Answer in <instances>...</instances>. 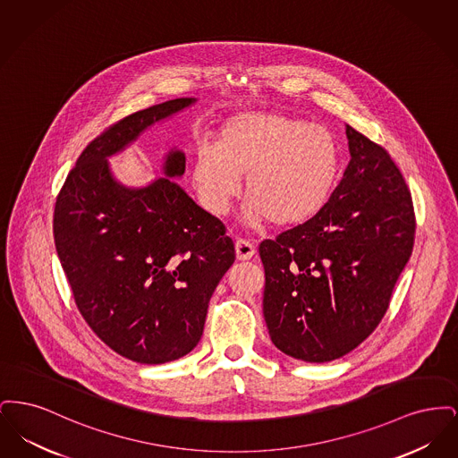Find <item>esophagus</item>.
<instances>
[{
    "label": "esophagus",
    "instance_id": "obj_1",
    "mask_svg": "<svg viewBox=\"0 0 458 458\" xmlns=\"http://www.w3.org/2000/svg\"><path fill=\"white\" fill-rule=\"evenodd\" d=\"M235 250H237V259L239 261H247L252 259L256 254V247L249 242V240L240 239L235 243Z\"/></svg>",
    "mask_w": 458,
    "mask_h": 458
}]
</instances>
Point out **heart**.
Listing matches in <instances>:
<instances>
[{"label": "heart", "mask_w": 458, "mask_h": 458, "mask_svg": "<svg viewBox=\"0 0 458 458\" xmlns=\"http://www.w3.org/2000/svg\"><path fill=\"white\" fill-rule=\"evenodd\" d=\"M340 170V146L327 127L278 111H245L219 127L216 146H197L191 178L200 204L223 216L245 174L247 219L295 226L325 209Z\"/></svg>", "instance_id": "1"}]
</instances>
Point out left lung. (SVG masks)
<instances>
[{"instance_id":"8db88e82","label":"left lung","mask_w":458,"mask_h":458,"mask_svg":"<svg viewBox=\"0 0 458 458\" xmlns=\"http://www.w3.org/2000/svg\"><path fill=\"white\" fill-rule=\"evenodd\" d=\"M350 163L325 209L259 245L271 342L305 362L359 347L414 249L411 191L385 148L347 125Z\"/></svg>"}]
</instances>
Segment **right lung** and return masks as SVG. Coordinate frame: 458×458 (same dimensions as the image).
<instances>
[{"label": "right lung", "instance_id": "right-lung-1", "mask_svg": "<svg viewBox=\"0 0 458 458\" xmlns=\"http://www.w3.org/2000/svg\"><path fill=\"white\" fill-rule=\"evenodd\" d=\"M194 101L178 98L109 125L79 156L55 202V247L77 309L109 349L139 364L172 362L196 347L235 245L174 180L127 189L106 157ZM183 172L185 156L172 151L165 174Z\"/></svg>", "mask_w": 458, "mask_h": 458}]
</instances>
